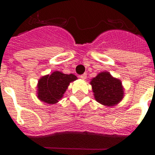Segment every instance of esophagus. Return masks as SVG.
<instances>
[{
    "label": "esophagus",
    "instance_id": "1",
    "mask_svg": "<svg viewBox=\"0 0 155 155\" xmlns=\"http://www.w3.org/2000/svg\"><path fill=\"white\" fill-rule=\"evenodd\" d=\"M80 77H81L82 80H85V79L87 78V74H81V75H80Z\"/></svg>",
    "mask_w": 155,
    "mask_h": 155
}]
</instances>
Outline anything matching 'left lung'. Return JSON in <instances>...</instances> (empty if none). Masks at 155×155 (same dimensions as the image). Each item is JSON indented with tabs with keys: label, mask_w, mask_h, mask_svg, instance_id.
<instances>
[{
	"label": "left lung",
	"mask_w": 155,
	"mask_h": 155,
	"mask_svg": "<svg viewBox=\"0 0 155 155\" xmlns=\"http://www.w3.org/2000/svg\"><path fill=\"white\" fill-rule=\"evenodd\" d=\"M95 101L105 106H114L124 98V88L120 80L110 72H101L91 81Z\"/></svg>",
	"instance_id": "obj_1"
}]
</instances>
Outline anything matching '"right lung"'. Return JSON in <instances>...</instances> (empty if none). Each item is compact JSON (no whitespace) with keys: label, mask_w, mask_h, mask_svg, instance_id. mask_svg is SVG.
I'll return each mask as SVG.
<instances>
[{"label":"right lung","mask_w":155,"mask_h":155,"mask_svg":"<svg viewBox=\"0 0 155 155\" xmlns=\"http://www.w3.org/2000/svg\"><path fill=\"white\" fill-rule=\"evenodd\" d=\"M77 80L73 74H64L54 71L39 80L37 84V97L46 104H55L63 97L71 82Z\"/></svg>","instance_id":"add662e5"}]
</instances>
